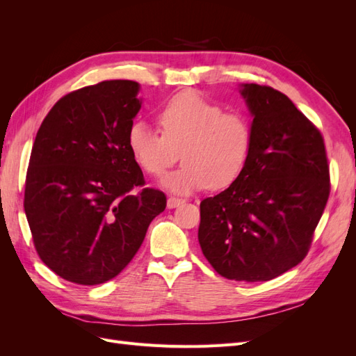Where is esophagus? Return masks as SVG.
<instances>
[{
  "instance_id": "34e87169",
  "label": "esophagus",
  "mask_w": 356,
  "mask_h": 356,
  "mask_svg": "<svg viewBox=\"0 0 356 356\" xmlns=\"http://www.w3.org/2000/svg\"><path fill=\"white\" fill-rule=\"evenodd\" d=\"M181 203H184V200H182V199H178V197H169L168 199V202H166V204H168V208L169 209H174V208H177V207H179V204Z\"/></svg>"
}]
</instances>
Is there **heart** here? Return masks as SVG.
Wrapping results in <instances>:
<instances>
[{"instance_id":"heart-1","label":"heart","mask_w":356,"mask_h":356,"mask_svg":"<svg viewBox=\"0 0 356 356\" xmlns=\"http://www.w3.org/2000/svg\"><path fill=\"white\" fill-rule=\"evenodd\" d=\"M157 117L161 132L135 122L127 147L149 175L163 174L181 153L182 166L161 177V187L186 196L204 187L224 190L243 175L254 148V127L246 115L224 113L197 93L184 92L161 106Z\"/></svg>"}]
</instances>
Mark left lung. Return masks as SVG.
I'll return each instance as SVG.
<instances>
[{
	"label": "left lung",
	"mask_w": 356,
	"mask_h": 356,
	"mask_svg": "<svg viewBox=\"0 0 356 356\" xmlns=\"http://www.w3.org/2000/svg\"><path fill=\"white\" fill-rule=\"evenodd\" d=\"M254 148L243 175L200 203L199 243L221 276L264 282L306 257L330 196L324 139L288 96L241 84Z\"/></svg>",
	"instance_id": "1"
}]
</instances>
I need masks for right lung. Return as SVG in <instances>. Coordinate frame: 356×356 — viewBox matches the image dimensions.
Listing matches in <instances>:
<instances>
[{"label": "right lung", "mask_w": 356, "mask_h": 356, "mask_svg": "<svg viewBox=\"0 0 356 356\" xmlns=\"http://www.w3.org/2000/svg\"><path fill=\"white\" fill-rule=\"evenodd\" d=\"M139 84L110 80L71 92L42 120L25 184V213L35 250L50 270L79 285H99L131 263L166 196L144 188L127 147L141 110Z\"/></svg>", "instance_id": "right-lung-1"}]
</instances>
